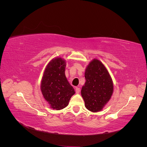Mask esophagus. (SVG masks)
Listing matches in <instances>:
<instances>
[{"instance_id": "esophagus-1", "label": "esophagus", "mask_w": 147, "mask_h": 147, "mask_svg": "<svg viewBox=\"0 0 147 147\" xmlns=\"http://www.w3.org/2000/svg\"><path fill=\"white\" fill-rule=\"evenodd\" d=\"M80 91V88H78V87L75 88V92H76L77 94H78Z\"/></svg>"}]
</instances>
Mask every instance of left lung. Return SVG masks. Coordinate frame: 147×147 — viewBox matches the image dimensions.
<instances>
[{
    "label": "left lung",
    "mask_w": 147,
    "mask_h": 147,
    "mask_svg": "<svg viewBox=\"0 0 147 147\" xmlns=\"http://www.w3.org/2000/svg\"><path fill=\"white\" fill-rule=\"evenodd\" d=\"M86 82L81 91L86 108L91 112L102 110L113 91L112 78L104 65L97 59L89 64L84 73Z\"/></svg>",
    "instance_id": "obj_1"
}]
</instances>
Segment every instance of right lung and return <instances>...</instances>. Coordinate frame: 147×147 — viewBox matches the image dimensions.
Instances as JSON below:
<instances>
[{"label":"right lung","instance_id":"add662e5","mask_svg":"<svg viewBox=\"0 0 147 147\" xmlns=\"http://www.w3.org/2000/svg\"><path fill=\"white\" fill-rule=\"evenodd\" d=\"M65 61L61 57L51 60L47 65L41 83V91L51 108L59 110L68 105L75 94L65 75Z\"/></svg>","mask_w":147,"mask_h":147}]
</instances>
